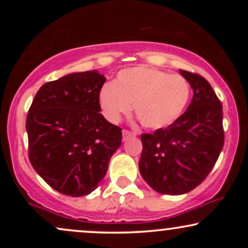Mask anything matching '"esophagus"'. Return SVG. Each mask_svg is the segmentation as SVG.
Wrapping results in <instances>:
<instances>
[{
  "label": "esophagus",
  "mask_w": 248,
  "mask_h": 248,
  "mask_svg": "<svg viewBox=\"0 0 248 248\" xmlns=\"http://www.w3.org/2000/svg\"><path fill=\"white\" fill-rule=\"evenodd\" d=\"M132 136H136V134L129 132V130H127V129L122 130V140L124 141H127L128 139L132 138Z\"/></svg>",
  "instance_id": "esophagus-1"
}]
</instances>
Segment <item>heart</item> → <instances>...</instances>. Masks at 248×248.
Wrapping results in <instances>:
<instances>
[{
	"label": "heart",
	"instance_id": "1",
	"mask_svg": "<svg viewBox=\"0 0 248 248\" xmlns=\"http://www.w3.org/2000/svg\"><path fill=\"white\" fill-rule=\"evenodd\" d=\"M190 93L184 77L141 65L121 70L114 82L105 84L99 92V105L108 121L118 122L133 104L142 126L158 129L182 115Z\"/></svg>",
	"mask_w": 248,
	"mask_h": 248
}]
</instances>
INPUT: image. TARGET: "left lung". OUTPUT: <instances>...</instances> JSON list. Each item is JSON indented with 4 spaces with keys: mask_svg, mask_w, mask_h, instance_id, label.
<instances>
[{
    "mask_svg": "<svg viewBox=\"0 0 248 248\" xmlns=\"http://www.w3.org/2000/svg\"><path fill=\"white\" fill-rule=\"evenodd\" d=\"M193 91L186 110L169 127L142 134L139 169L148 186L163 195H183L198 186L224 146L223 107L203 77L179 70Z\"/></svg>",
    "mask_w": 248,
    "mask_h": 248,
    "instance_id": "obj_1",
    "label": "left lung"
}]
</instances>
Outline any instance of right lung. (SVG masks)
Listing matches in <instances>:
<instances>
[{"mask_svg": "<svg viewBox=\"0 0 248 248\" xmlns=\"http://www.w3.org/2000/svg\"><path fill=\"white\" fill-rule=\"evenodd\" d=\"M96 70L70 73L44 84L27 116L29 160L52 189L71 197L90 195L121 146V128L101 114Z\"/></svg>", "mask_w": 248, "mask_h": 248, "instance_id": "right-lung-1", "label": "right lung"}]
</instances>
